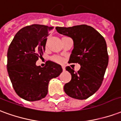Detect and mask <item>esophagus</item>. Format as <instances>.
Here are the masks:
<instances>
[{
  "mask_svg": "<svg viewBox=\"0 0 121 121\" xmlns=\"http://www.w3.org/2000/svg\"><path fill=\"white\" fill-rule=\"evenodd\" d=\"M61 66H62V69H63V71H64V70H65V66H64V64H62Z\"/></svg>",
  "mask_w": 121,
  "mask_h": 121,
  "instance_id": "esophagus-1",
  "label": "esophagus"
}]
</instances>
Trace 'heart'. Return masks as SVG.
Listing matches in <instances>:
<instances>
[{"label": "heart", "instance_id": "1", "mask_svg": "<svg viewBox=\"0 0 121 121\" xmlns=\"http://www.w3.org/2000/svg\"><path fill=\"white\" fill-rule=\"evenodd\" d=\"M53 60L55 62H60L62 61V59L60 57H57V56H55V57H53Z\"/></svg>", "mask_w": 121, "mask_h": 121}]
</instances>
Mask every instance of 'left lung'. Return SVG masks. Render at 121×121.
Returning a JSON list of instances; mask_svg holds the SVG:
<instances>
[{"label":"left lung","mask_w":121,"mask_h":121,"mask_svg":"<svg viewBox=\"0 0 121 121\" xmlns=\"http://www.w3.org/2000/svg\"><path fill=\"white\" fill-rule=\"evenodd\" d=\"M55 28L60 34L72 39L73 49L69 62L81 65L77 72L69 66L66 68L71 79L65 84L64 91L74 99H86L95 93L103 82L108 64L105 39L94 28L85 24Z\"/></svg>","instance_id":"obj_1"}]
</instances>
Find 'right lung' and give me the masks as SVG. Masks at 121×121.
<instances>
[{"label": "right lung", "mask_w": 121, "mask_h": 121, "mask_svg": "<svg viewBox=\"0 0 121 121\" xmlns=\"http://www.w3.org/2000/svg\"><path fill=\"white\" fill-rule=\"evenodd\" d=\"M53 27L33 24L22 28L9 46L7 69L17 94L28 101H36L48 94V84L62 71L60 65L46 62L41 68L36 65L45 51L47 37Z\"/></svg>", "instance_id": "add662e5"}]
</instances>
